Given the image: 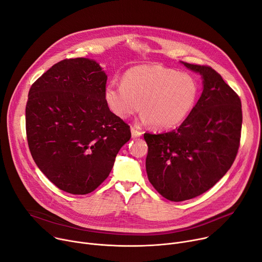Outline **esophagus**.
<instances>
[{
  "mask_svg": "<svg viewBox=\"0 0 262 262\" xmlns=\"http://www.w3.org/2000/svg\"><path fill=\"white\" fill-rule=\"evenodd\" d=\"M142 134H143V132H142V131H139V130L135 129L134 127H132V128H131V135H132V137H133V138H136V137L142 136Z\"/></svg>",
  "mask_w": 262,
  "mask_h": 262,
  "instance_id": "obj_1",
  "label": "esophagus"
}]
</instances>
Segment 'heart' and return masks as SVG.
Listing matches in <instances>:
<instances>
[{"label": "heart", "instance_id": "b5f03b06", "mask_svg": "<svg viewBox=\"0 0 262 262\" xmlns=\"http://www.w3.org/2000/svg\"><path fill=\"white\" fill-rule=\"evenodd\" d=\"M198 92L196 79L188 73L162 65H140L124 73L123 83L111 80L105 89V99L119 118L127 119L140 108V122L169 130L188 117Z\"/></svg>", "mask_w": 262, "mask_h": 262}]
</instances>
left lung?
Here are the masks:
<instances>
[{
	"mask_svg": "<svg viewBox=\"0 0 262 262\" xmlns=\"http://www.w3.org/2000/svg\"><path fill=\"white\" fill-rule=\"evenodd\" d=\"M182 63L203 77L201 96L175 130L144 134L149 182L171 201L199 196L229 171L243 125L240 98L221 75L209 66Z\"/></svg>",
	"mask_w": 262,
	"mask_h": 262,
	"instance_id": "left-lung-1",
	"label": "left lung"
}]
</instances>
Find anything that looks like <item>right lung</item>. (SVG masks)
<instances>
[{"label":"right lung","instance_id":"add662e5","mask_svg":"<svg viewBox=\"0 0 262 262\" xmlns=\"http://www.w3.org/2000/svg\"><path fill=\"white\" fill-rule=\"evenodd\" d=\"M107 75L95 61L66 58L32 84L26 134L34 163L58 189L94 191L131 138L130 127L106 103Z\"/></svg>","mask_w":262,"mask_h":262}]
</instances>
